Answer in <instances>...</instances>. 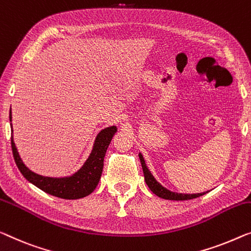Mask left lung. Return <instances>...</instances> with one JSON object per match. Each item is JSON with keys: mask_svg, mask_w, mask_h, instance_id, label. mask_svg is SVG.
Masks as SVG:
<instances>
[{"mask_svg": "<svg viewBox=\"0 0 251 251\" xmlns=\"http://www.w3.org/2000/svg\"><path fill=\"white\" fill-rule=\"evenodd\" d=\"M138 156H140V160H141V164H142V169H143L145 182H147L149 188L152 190V193L155 194L156 196L164 198V200H169V201H188V200H193V198L200 197V196L204 195V194H205V193H201V194H178V193L170 192V190L164 188V187H162L158 181L155 180L154 177H153L151 173L149 171L147 166H145V161H144V159H143V156H142V154H140Z\"/></svg>", "mask_w": 251, "mask_h": 251, "instance_id": "8db88e82", "label": "left lung"}]
</instances>
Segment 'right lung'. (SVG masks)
I'll use <instances>...</instances> for the list:
<instances>
[{"label":"right lung","instance_id":"add662e5","mask_svg":"<svg viewBox=\"0 0 251 251\" xmlns=\"http://www.w3.org/2000/svg\"><path fill=\"white\" fill-rule=\"evenodd\" d=\"M11 132H12V124H11ZM116 132H117L116 126H110L102 129L97 136L95 147L84 166L76 174L65 178L44 177L29 170L19 156L12 136H11V148H12L13 158L17 167L28 181L53 196L64 198V200H77V198L90 195L96 189L102 174L104 154Z\"/></svg>","mask_w":251,"mask_h":251}]
</instances>
